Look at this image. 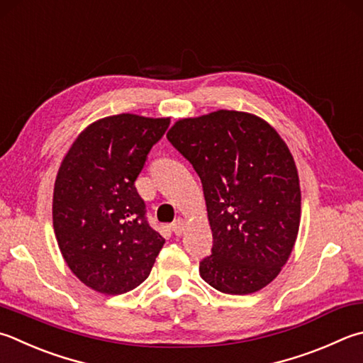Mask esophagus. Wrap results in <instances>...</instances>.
Returning a JSON list of instances; mask_svg holds the SVG:
<instances>
[{"label":"esophagus","instance_id":"esophagus-1","mask_svg":"<svg viewBox=\"0 0 363 363\" xmlns=\"http://www.w3.org/2000/svg\"><path fill=\"white\" fill-rule=\"evenodd\" d=\"M184 229H186V224H184V221L180 220V218L172 224V230H174L175 235H182L183 232H184Z\"/></svg>","mask_w":363,"mask_h":363}]
</instances>
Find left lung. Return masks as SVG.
Instances as JSON below:
<instances>
[{
	"label": "left lung",
	"instance_id": "8db88e82",
	"mask_svg": "<svg viewBox=\"0 0 363 363\" xmlns=\"http://www.w3.org/2000/svg\"><path fill=\"white\" fill-rule=\"evenodd\" d=\"M167 139L202 182L213 234L202 279L232 296L262 289L298 234L302 196L288 145L269 123L237 111L179 120Z\"/></svg>",
	"mask_w": 363,
	"mask_h": 363
}]
</instances>
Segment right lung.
Wrapping results in <instances>:
<instances>
[{
    "label": "right lung",
    "instance_id": "add662e5",
    "mask_svg": "<svg viewBox=\"0 0 363 363\" xmlns=\"http://www.w3.org/2000/svg\"><path fill=\"white\" fill-rule=\"evenodd\" d=\"M169 118L120 113L71 145L53 188V229L67 267L88 288L118 296L148 278L164 245L134 182Z\"/></svg>",
    "mask_w": 363,
    "mask_h": 363
}]
</instances>
